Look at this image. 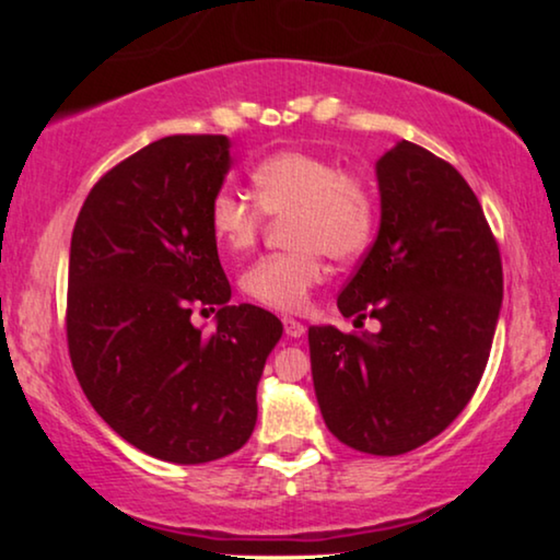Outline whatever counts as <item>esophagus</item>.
Returning a JSON list of instances; mask_svg holds the SVG:
<instances>
[{"label": "esophagus", "instance_id": "34e87169", "mask_svg": "<svg viewBox=\"0 0 560 560\" xmlns=\"http://www.w3.org/2000/svg\"><path fill=\"white\" fill-rule=\"evenodd\" d=\"M282 326H285V334L290 336V339H301V336L305 334V326L301 324V320L295 318H282Z\"/></svg>", "mask_w": 560, "mask_h": 560}]
</instances>
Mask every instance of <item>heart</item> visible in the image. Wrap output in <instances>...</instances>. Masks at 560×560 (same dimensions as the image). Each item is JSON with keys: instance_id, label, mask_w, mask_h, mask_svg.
<instances>
[{"instance_id": "heart-1", "label": "heart", "mask_w": 560, "mask_h": 560, "mask_svg": "<svg viewBox=\"0 0 560 560\" xmlns=\"http://www.w3.org/2000/svg\"><path fill=\"white\" fill-rule=\"evenodd\" d=\"M255 201L219 188L209 203V226L229 252H247L265 217H290L285 242L293 249L259 257L242 275V290L265 308L295 313L324 280V255L351 262L370 247L377 201L362 175L341 171L331 158L308 150H280L249 173Z\"/></svg>"}]
</instances>
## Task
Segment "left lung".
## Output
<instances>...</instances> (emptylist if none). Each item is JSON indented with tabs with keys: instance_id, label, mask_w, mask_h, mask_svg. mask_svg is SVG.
Segmentation results:
<instances>
[{
	"instance_id": "8db88e82",
	"label": "left lung",
	"mask_w": 560,
	"mask_h": 560,
	"mask_svg": "<svg viewBox=\"0 0 560 560\" xmlns=\"http://www.w3.org/2000/svg\"><path fill=\"white\" fill-rule=\"evenodd\" d=\"M380 234L343 285V316L377 334L311 326L313 387L328 431L400 456L454 423L485 374L502 305V257L479 198L446 160L397 142L377 163Z\"/></svg>"
}]
</instances>
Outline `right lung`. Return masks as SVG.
<instances>
[{
    "mask_svg": "<svg viewBox=\"0 0 560 560\" xmlns=\"http://www.w3.org/2000/svg\"><path fill=\"white\" fill-rule=\"evenodd\" d=\"M232 165L224 135H173L106 171L68 259L66 339L83 395L144 454L206 464L257 423V382L282 336L270 311L229 305L209 203ZM219 307L218 328L189 324Z\"/></svg>",
    "mask_w": 560,
    "mask_h": 560,
    "instance_id": "right-lung-1",
    "label": "right lung"
}]
</instances>
